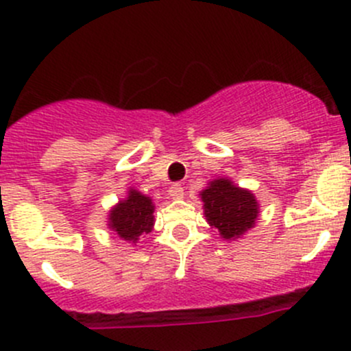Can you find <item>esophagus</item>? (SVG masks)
<instances>
[{"instance_id":"esophagus-1","label":"esophagus","mask_w":351,"mask_h":351,"mask_svg":"<svg viewBox=\"0 0 351 351\" xmlns=\"http://www.w3.org/2000/svg\"><path fill=\"white\" fill-rule=\"evenodd\" d=\"M183 186L180 185V183H175V185L169 186L168 190V195L173 198V200H180V198H183Z\"/></svg>"}]
</instances>
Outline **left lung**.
Segmentation results:
<instances>
[{
	"label": "left lung",
	"mask_w": 351,
	"mask_h": 351,
	"mask_svg": "<svg viewBox=\"0 0 351 351\" xmlns=\"http://www.w3.org/2000/svg\"><path fill=\"white\" fill-rule=\"evenodd\" d=\"M204 215L208 226L215 228L226 241L243 238L254 228L260 215V204L251 190L234 185L229 178L208 182L200 192Z\"/></svg>",
	"instance_id": "1"
}]
</instances>
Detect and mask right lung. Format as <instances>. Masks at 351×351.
<instances>
[{
    "label": "right lung",
    "mask_w": 351,
    "mask_h": 351,
    "mask_svg": "<svg viewBox=\"0 0 351 351\" xmlns=\"http://www.w3.org/2000/svg\"><path fill=\"white\" fill-rule=\"evenodd\" d=\"M108 229L127 243L136 244L141 236L149 234L154 228L153 198L129 189L127 197L108 210Z\"/></svg>",
    "instance_id": "1"
}]
</instances>
